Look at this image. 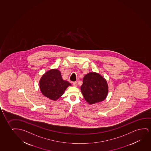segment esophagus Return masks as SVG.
Instances as JSON below:
<instances>
[{
    "label": "esophagus",
    "mask_w": 151,
    "mask_h": 151,
    "mask_svg": "<svg viewBox=\"0 0 151 151\" xmlns=\"http://www.w3.org/2000/svg\"><path fill=\"white\" fill-rule=\"evenodd\" d=\"M73 86H74V87H77V83L76 81H74V82L73 83Z\"/></svg>",
    "instance_id": "1"
}]
</instances>
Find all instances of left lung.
<instances>
[{"instance_id": "obj_1", "label": "left lung", "mask_w": 151, "mask_h": 151, "mask_svg": "<svg viewBox=\"0 0 151 151\" xmlns=\"http://www.w3.org/2000/svg\"><path fill=\"white\" fill-rule=\"evenodd\" d=\"M85 100L90 104L103 101L107 97V81L101 75L94 72L85 75L81 87Z\"/></svg>"}]
</instances>
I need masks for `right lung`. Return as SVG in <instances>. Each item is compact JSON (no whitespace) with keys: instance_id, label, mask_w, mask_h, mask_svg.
Listing matches in <instances>:
<instances>
[{"instance_id":"add662e5","label":"right lung","mask_w":151,"mask_h":151,"mask_svg":"<svg viewBox=\"0 0 151 151\" xmlns=\"http://www.w3.org/2000/svg\"><path fill=\"white\" fill-rule=\"evenodd\" d=\"M71 84L62 79L59 70L52 69L48 70L42 77L40 88L44 95L56 101L62 96L67 87Z\"/></svg>"}]
</instances>
